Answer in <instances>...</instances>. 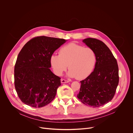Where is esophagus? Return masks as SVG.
Listing matches in <instances>:
<instances>
[{
    "instance_id": "esophagus-1",
    "label": "esophagus",
    "mask_w": 133,
    "mask_h": 133,
    "mask_svg": "<svg viewBox=\"0 0 133 133\" xmlns=\"http://www.w3.org/2000/svg\"><path fill=\"white\" fill-rule=\"evenodd\" d=\"M68 82H69V81L66 80V79H61V83H68Z\"/></svg>"
}]
</instances>
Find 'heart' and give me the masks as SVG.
Listing matches in <instances>:
<instances>
[{
	"instance_id": "b5f03b06",
	"label": "heart",
	"mask_w": 133,
	"mask_h": 133,
	"mask_svg": "<svg viewBox=\"0 0 133 133\" xmlns=\"http://www.w3.org/2000/svg\"><path fill=\"white\" fill-rule=\"evenodd\" d=\"M50 62L57 75H61L68 65L69 76L82 79L92 72L96 64V57L91 48L72 43L61 48L59 55L52 54Z\"/></svg>"
}]
</instances>
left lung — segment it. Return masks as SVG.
<instances>
[{"instance_id": "8db88e82", "label": "left lung", "mask_w": 133, "mask_h": 133, "mask_svg": "<svg viewBox=\"0 0 133 133\" xmlns=\"http://www.w3.org/2000/svg\"><path fill=\"white\" fill-rule=\"evenodd\" d=\"M96 54L94 71L81 83L77 98L94 108L109 102L115 95L119 82L117 62L109 48L102 41L92 38L83 41Z\"/></svg>"}]
</instances>
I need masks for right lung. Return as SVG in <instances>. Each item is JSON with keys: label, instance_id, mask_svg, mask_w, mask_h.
Here are the masks:
<instances>
[{"label": "right lung", "instance_id": "1", "mask_svg": "<svg viewBox=\"0 0 133 133\" xmlns=\"http://www.w3.org/2000/svg\"><path fill=\"white\" fill-rule=\"evenodd\" d=\"M67 41L39 36L28 41L19 53L15 66L14 83L22 102L42 107L55 97L61 78L50 70V56Z\"/></svg>", "mask_w": 133, "mask_h": 133}]
</instances>
